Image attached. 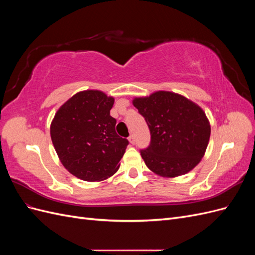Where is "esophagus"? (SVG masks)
<instances>
[{
	"mask_svg": "<svg viewBox=\"0 0 255 255\" xmlns=\"http://www.w3.org/2000/svg\"><path fill=\"white\" fill-rule=\"evenodd\" d=\"M128 141H129L130 144H134V143H135V137H134V135H129Z\"/></svg>",
	"mask_w": 255,
	"mask_h": 255,
	"instance_id": "esophagus-1",
	"label": "esophagus"
}]
</instances>
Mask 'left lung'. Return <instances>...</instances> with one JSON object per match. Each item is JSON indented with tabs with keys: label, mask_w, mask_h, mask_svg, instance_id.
I'll return each instance as SVG.
<instances>
[{
	"label": "left lung",
	"mask_w": 255,
	"mask_h": 255,
	"mask_svg": "<svg viewBox=\"0 0 255 255\" xmlns=\"http://www.w3.org/2000/svg\"><path fill=\"white\" fill-rule=\"evenodd\" d=\"M133 105L145 119L151 134L140 155L152 172L176 177L192 170L204 156L211 125L198 104L171 91L134 98Z\"/></svg>",
	"instance_id": "obj_1"
}]
</instances>
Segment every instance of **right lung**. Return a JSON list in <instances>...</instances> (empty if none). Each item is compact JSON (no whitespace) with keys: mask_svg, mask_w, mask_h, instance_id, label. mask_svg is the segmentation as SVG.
<instances>
[{"mask_svg":"<svg viewBox=\"0 0 255 255\" xmlns=\"http://www.w3.org/2000/svg\"><path fill=\"white\" fill-rule=\"evenodd\" d=\"M114 102L103 91H80L52 120L51 139L61 164L83 181L106 180L120 167L128 141L116 133L110 115Z\"/></svg>","mask_w":255,"mask_h":255,"instance_id":"1","label":"right lung"}]
</instances>
